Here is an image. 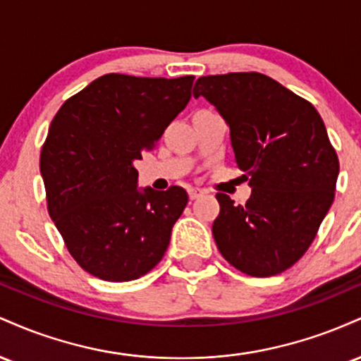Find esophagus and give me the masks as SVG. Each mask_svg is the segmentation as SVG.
<instances>
[{"label":"esophagus","instance_id":"34e87169","mask_svg":"<svg viewBox=\"0 0 361 361\" xmlns=\"http://www.w3.org/2000/svg\"><path fill=\"white\" fill-rule=\"evenodd\" d=\"M204 192H202L200 188H188V197L190 200H197V198H200Z\"/></svg>","mask_w":361,"mask_h":361}]
</instances>
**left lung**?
<instances>
[{
    "label": "left lung",
    "instance_id": "8db88e82",
    "mask_svg": "<svg viewBox=\"0 0 361 361\" xmlns=\"http://www.w3.org/2000/svg\"><path fill=\"white\" fill-rule=\"evenodd\" d=\"M193 97L226 120L251 186L246 205L217 193L215 244L246 275H279L309 250L334 200L339 161L324 122L312 103L259 73L202 76Z\"/></svg>",
    "mask_w": 361,
    "mask_h": 361
}]
</instances>
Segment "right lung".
I'll return each instance as SVG.
<instances>
[{"label": "right lung", "mask_w": 361, "mask_h": 361, "mask_svg": "<svg viewBox=\"0 0 361 361\" xmlns=\"http://www.w3.org/2000/svg\"><path fill=\"white\" fill-rule=\"evenodd\" d=\"M193 80L105 74L54 117L40 152L47 209L73 258L93 276L135 280L166 252L188 195L181 186L137 188L134 161L185 109Z\"/></svg>", "instance_id": "add662e5"}]
</instances>
